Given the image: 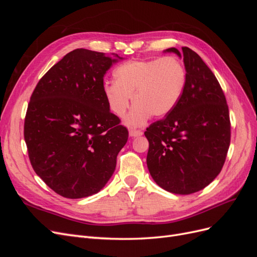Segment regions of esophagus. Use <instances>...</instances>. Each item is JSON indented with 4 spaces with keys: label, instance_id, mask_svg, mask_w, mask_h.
I'll list each match as a JSON object with an SVG mask.
<instances>
[{
    "label": "esophagus",
    "instance_id": "esophagus-1",
    "mask_svg": "<svg viewBox=\"0 0 257 257\" xmlns=\"http://www.w3.org/2000/svg\"><path fill=\"white\" fill-rule=\"evenodd\" d=\"M143 135V132L139 131V130H130V136L131 137H138V136H142Z\"/></svg>",
    "mask_w": 257,
    "mask_h": 257
}]
</instances>
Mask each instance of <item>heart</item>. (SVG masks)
I'll return each mask as SVG.
<instances>
[{"mask_svg": "<svg viewBox=\"0 0 257 257\" xmlns=\"http://www.w3.org/2000/svg\"><path fill=\"white\" fill-rule=\"evenodd\" d=\"M115 82L106 81L103 92L109 110L118 118L125 115L132 102L133 109L125 123L144 126L151 116L163 118L180 102L186 85V71L180 60L164 57L131 60L116 66Z\"/></svg>", "mask_w": 257, "mask_h": 257, "instance_id": "obj_1", "label": "heart"}]
</instances>
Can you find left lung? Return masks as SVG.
<instances>
[{
	"instance_id": "obj_1",
	"label": "left lung",
	"mask_w": 257,
	"mask_h": 257,
	"mask_svg": "<svg viewBox=\"0 0 257 257\" xmlns=\"http://www.w3.org/2000/svg\"><path fill=\"white\" fill-rule=\"evenodd\" d=\"M181 57L176 48L166 49ZM186 85L180 102L145 132L147 165L164 190L188 195L221 173L230 144L228 106L221 85L198 54L182 47Z\"/></svg>"
}]
</instances>
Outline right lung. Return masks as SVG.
I'll return each mask as SVG.
<instances>
[{"label": "right lung", "mask_w": 257, "mask_h": 257, "mask_svg": "<svg viewBox=\"0 0 257 257\" xmlns=\"http://www.w3.org/2000/svg\"><path fill=\"white\" fill-rule=\"evenodd\" d=\"M120 58L75 49L46 73L31 95L25 141L34 172L59 195L82 198L112 176L128 131L110 112L104 75Z\"/></svg>", "instance_id": "add662e5"}]
</instances>
